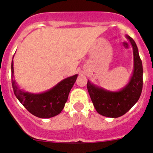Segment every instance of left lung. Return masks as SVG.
<instances>
[{"label": "left lung", "mask_w": 153, "mask_h": 153, "mask_svg": "<svg viewBox=\"0 0 153 153\" xmlns=\"http://www.w3.org/2000/svg\"><path fill=\"white\" fill-rule=\"evenodd\" d=\"M133 49L134 69L129 83L118 92H111L95 86L88 81L87 89L93 105L101 115L118 118L124 115L138 101L143 87L142 62L136 44L131 37L126 35Z\"/></svg>", "instance_id": "left-lung-1"}]
</instances>
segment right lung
<instances>
[{
  "instance_id": "add662e5",
  "label": "right lung",
  "mask_w": 153,
  "mask_h": 153,
  "mask_svg": "<svg viewBox=\"0 0 153 153\" xmlns=\"http://www.w3.org/2000/svg\"><path fill=\"white\" fill-rule=\"evenodd\" d=\"M11 69L12 88L16 98L31 114L41 118H52L61 113L78 77V75L69 77L47 92L33 94L22 90L17 85L14 79L13 60Z\"/></svg>"
}]
</instances>
